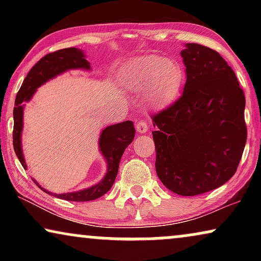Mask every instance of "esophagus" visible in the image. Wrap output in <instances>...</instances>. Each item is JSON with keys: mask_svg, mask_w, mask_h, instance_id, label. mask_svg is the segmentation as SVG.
<instances>
[{"mask_svg": "<svg viewBox=\"0 0 261 261\" xmlns=\"http://www.w3.org/2000/svg\"><path fill=\"white\" fill-rule=\"evenodd\" d=\"M135 129H137L139 134H145L146 132L148 130V126L145 121L141 120V121H138L137 124H135Z\"/></svg>", "mask_w": 261, "mask_h": 261, "instance_id": "34e87169", "label": "esophagus"}]
</instances>
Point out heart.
<instances>
[{
	"instance_id": "b5f03b06",
	"label": "heart",
	"mask_w": 261,
	"mask_h": 261,
	"mask_svg": "<svg viewBox=\"0 0 261 261\" xmlns=\"http://www.w3.org/2000/svg\"><path fill=\"white\" fill-rule=\"evenodd\" d=\"M123 82L130 90L142 91L149 109H163L176 101L184 82L180 64L154 55L135 57L123 71Z\"/></svg>"
}]
</instances>
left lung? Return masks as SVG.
Here are the masks:
<instances>
[{"instance_id":"1","label":"left lung","mask_w":261,"mask_h":261,"mask_svg":"<svg viewBox=\"0 0 261 261\" xmlns=\"http://www.w3.org/2000/svg\"><path fill=\"white\" fill-rule=\"evenodd\" d=\"M183 95L153 116L155 170L174 194L212 191L234 176L247 140L245 95L234 71L214 49L185 44Z\"/></svg>"}]
</instances>
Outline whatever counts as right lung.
I'll return each instance as SVG.
<instances>
[{"label": "right lung", "instance_id": "add662e5", "mask_svg": "<svg viewBox=\"0 0 261 261\" xmlns=\"http://www.w3.org/2000/svg\"><path fill=\"white\" fill-rule=\"evenodd\" d=\"M84 52L76 47H69L59 49L53 53H48L44 58H41L35 65L32 67L27 77L24 78L19 92L15 98V107H14V129H13V146L16 156L19 158L21 165L27 170V164L23 156L22 141L21 135L23 129V109L24 103L30 102L39 87L45 84L49 80H53L59 74L69 70H85L90 71V63L85 59ZM135 137V128L132 121L112 124L101 130L98 138V148L103 158L107 163V172L105 177L97 184L89 187L83 190L73 192H65V194H53L46 190L38 184V181L32 178L35 184L45 191L46 194L55 196L57 198L65 199L72 202H87L92 199L99 198L107 194L113 187L115 178L119 171L121 156L127 146L132 144Z\"/></svg>", "mask_w": 261, "mask_h": 261}]
</instances>
